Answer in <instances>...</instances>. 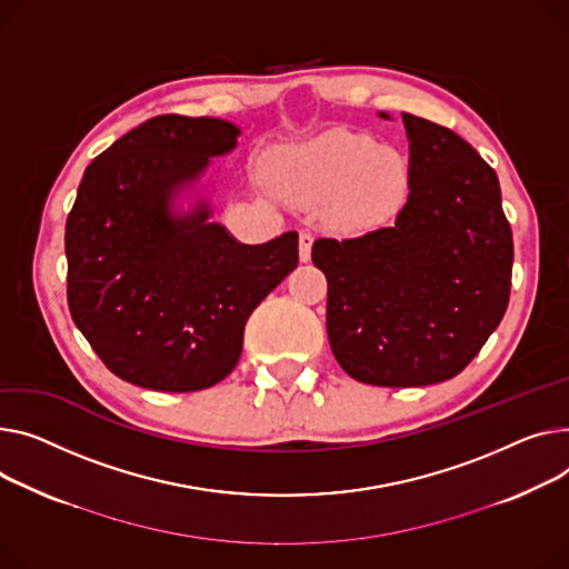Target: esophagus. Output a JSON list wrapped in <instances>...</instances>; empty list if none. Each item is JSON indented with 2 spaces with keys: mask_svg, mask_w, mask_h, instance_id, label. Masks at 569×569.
Masks as SVG:
<instances>
[{
  "mask_svg": "<svg viewBox=\"0 0 569 569\" xmlns=\"http://www.w3.org/2000/svg\"><path fill=\"white\" fill-rule=\"evenodd\" d=\"M311 247H313V236L311 233H299V260L301 262L311 260Z\"/></svg>",
  "mask_w": 569,
  "mask_h": 569,
  "instance_id": "1",
  "label": "esophagus"
}]
</instances>
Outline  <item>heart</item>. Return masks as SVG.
<instances>
[{
	"label": "heart",
	"mask_w": 569,
	"mask_h": 569,
	"mask_svg": "<svg viewBox=\"0 0 569 569\" xmlns=\"http://www.w3.org/2000/svg\"><path fill=\"white\" fill-rule=\"evenodd\" d=\"M270 176L292 201L327 199V217L346 231L380 226L409 192V167L400 150L343 128L279 148L270 158Z\"/></svg>",
	"instance_id": "1"
}]
</instances>
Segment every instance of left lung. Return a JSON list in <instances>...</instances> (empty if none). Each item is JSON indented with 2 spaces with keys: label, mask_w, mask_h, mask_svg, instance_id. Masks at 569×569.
Listing matches in <instances>:
<instances>
[{
  "label": "left lung",
  "mask_w": 569,
  "mask_h": 569,
  "mask_svg": "<svg viewBox=\"0 0 569 569\" xmlns=\"http://www.w3.org/2000/svg\"><path fill=\"white\" fill-rule=\"evenodd\" d=\"M382 119H391L380 111ZM409 197L385 229L313 242L329 346L372 387H426L467 368L503 320L512 231L499 178L471 143L402 113Z\"/></svg>",
  "instance_id": "1"
}]
</instances>
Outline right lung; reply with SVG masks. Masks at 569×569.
<instances>
[{
  "instance_id": "right-lung-1",
  "label": "right lung",
  "mask_w": 569,
  "mask_h": 569,
  "mask_svg": "<svg viewBox=\"0 0 569 569\" xmlns=\"http://www.w3.org/2000/svg\"><path fill=\"white\" fill-rule=\"evenodd\" d=\"M240 134L229 121L167 113L84 171L66 221L68 307L130 385L187 393L221 382L242 355L249 316L297 268L295 231L242 244L212 221L201 178Z\"/></svg>"
}]
</instances>
